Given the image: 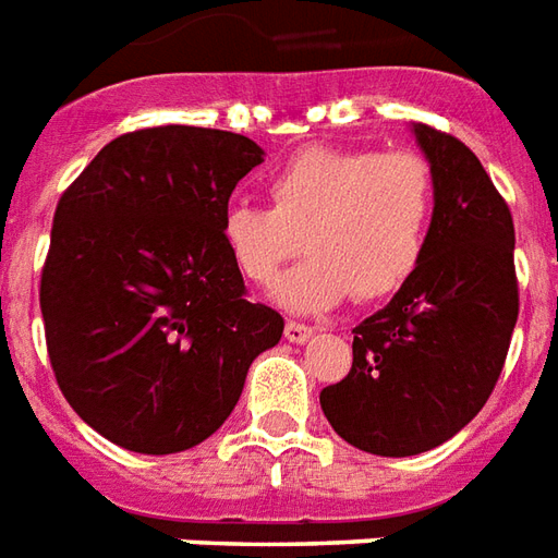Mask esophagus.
<instances>
[{
  "label": "esophagus",
  "mask_w": 558,
  "mask_h": 558,
  "mask_svg": "<svg viewBox=\"0 0 558 558\" xmlns=\"http://www.w3.org/2000/svg\"><path fill=\"white\" fill-rule=\"evenodd\" d=\"M312 336V327L310 324H300V322H288L286 324V339L288 342H306V339H310Z\"/></svg>",
  "instance_id": "34e87169"
}]
</instances>
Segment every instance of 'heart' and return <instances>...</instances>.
<instances>
[{
	"mask_svg": "<svg viewBox=\"0 0 558 558\" xmlns=\"http://www.w3.org/2000/svg\"><path fill=\"white\" fill-rule=\"evenodd\" d=\"M436 185L409 149H303L270 177V207L236 201L222 240L248 282L270 288L303 246L306 264L276 288L291 312H324L354 291L378 300L409 282L424 258Z\"/></svg>",
	"mask_w": 558,
	"mask_h": 558,
	"instance_id": "b5f03b06",
	"label": "heart"
}]
</instances>
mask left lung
Wrapping results in <instances>:
<instances>
[{
  "mask_svg": "<svg viewBox=\"0 0 558 558\" xmlns=\"http://www.w3.org/2000/svg\"><path fill=\"white\" fill-rule=\"evenodd\" d=\"M412 134L436 185L424 258L354 327L351 373L322 390L330 426L375 457L457 436L499 381L520 312L508 204L462 141L424 122Z\"/></svg>",
  "mask_w": 558,
  "mask_h": 558,
  "instance_id": "8db88e82",
  "label": "left lung"
}]
</instances>
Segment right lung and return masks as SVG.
I'll use <instances>...</instances> for the list:
<instances>
[{"mask_svg": "<svg viewBox=\"0 0 558 558\" xmlns=\"http://www.w3.org/2000/svg\"><path fill=\"white\" fill-rule=\"evenodd\" d=\"M264 149L243 134H122L59 197L41 272L50 366L69 405L134 453H177L234 412L286 322L248 303L222 240L234 185Z\"/></svg>", "mask_w": 558, "mask_h": 558, "instance_id": "right-lung-1", "label": "right lung"}]
</instances>
